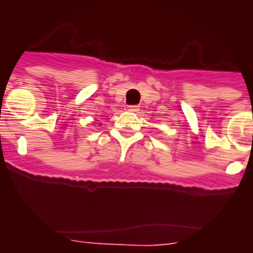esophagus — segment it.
Listing matches in <instances>:
<instances>
[{"label": "esophagus", "instance_id": "34e87169", "mask_svg": "<svg viewBox=\"0 0 253 253\" xmlns=\"http://www.w3.org/2000/svg\"><path fill=\"white\" fill-rule=\"evenodd\" d=\"M128 110H129V111H132V112H136V111H138V106H137V105L128 106Z\"/></svg>", "mask_w": 253, "mask_h": 253}]
</instances>
